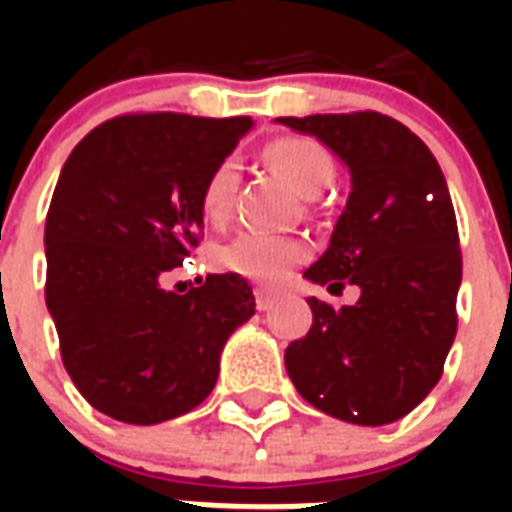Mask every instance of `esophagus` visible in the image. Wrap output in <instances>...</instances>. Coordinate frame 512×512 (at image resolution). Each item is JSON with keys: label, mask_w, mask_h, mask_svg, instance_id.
Here are the masks:
<instances>
[{"label": "esophagus", "mask_w": 512, "mask_h": 512, "mask_svg": "<svg viewBox=\"0 0 512 512\" xmlns=\"http://www.w3.org/2000/svg\"><path fill=\"white\" fill-rule=\"evenodd\" d=\"M255 301H257V310L266 312V310H271L274 304H277V296H274L271 290H257Z\"/></svg>", "instance_id": "obj_1"}]
</instances>
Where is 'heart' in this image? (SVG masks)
Returning a JSON list of instances; mask_svg holds the SVG:
<instances>
[{
  "label": "heart",
  "mask_w": 512,
  "mask_h": 512,
  "mask_svg": "<svg viewBox=\"0 0 512 512\" xmlns=\"http://www.w3.org/2000/svg\"><path fill=\"white\" fill-rule=\"evenodd\" d=\"M268 167L296 189L301 197H318L334 178V161L329 150L310 136H279L266 147ZM238 189V164L224 158L211 169L202 186V216L211 224L227 222ZM307 257V246L299 238L263 230H244L233 241L219 246L216 263L233 274L255 279L263 285H277L293 266Z\"/></svg>",
  "instance_id": "b5f03b06"
}]
</instances>
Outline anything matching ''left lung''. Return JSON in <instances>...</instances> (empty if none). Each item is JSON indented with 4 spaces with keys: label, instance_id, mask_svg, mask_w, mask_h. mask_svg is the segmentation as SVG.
<instances>
[{
    "label": "left lung",
    "instance_id": "1",
    "mask_svg": "<svg viewBox=\"0 0 512 512\" xmlns=\"http://www.w3.org/2000/svg\"><path fill=\"white\" fill-rule=\"evenodd\" d=\"M332 147L351 194L329 249L304 277L356 285L354 307L307 299L312 326L285 367L310 406L354 425H389L439 384L458 329L461 244L447 180L428 145L381 112L279 117Z\"/></svg>",
    "mask_w": 512,
    "mask_h": 512
}]
</instances>
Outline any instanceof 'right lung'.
Masks as SVG:
<instances>
[{
	"label": "right lung",
	"mask_w": 512,
	"mask_h": 512,
	"mask_svg": "<svg viewBox=\"0 0 512 512\" xmlns=\"http://www.w3.org/2000/svg\"><path fill=\"white\" fill-rule=\"evenodd\" d=\"M252 117L120 115L65 161L46 216V307L84 400L128 425L167 422L211 395L227 337L255 315L241 274L161 285L202 233V186Z\"/></svg>",
	"instance_id": "1"
}]
</instances>
